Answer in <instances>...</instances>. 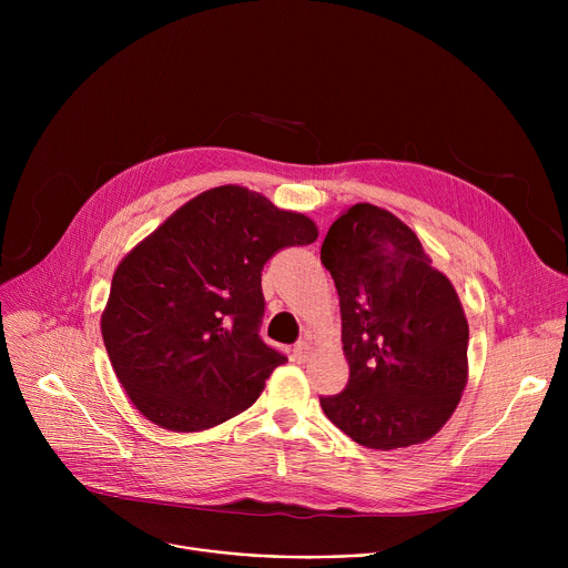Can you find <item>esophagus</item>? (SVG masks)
Wrapping results in <instances>:
<instances>
[{"mask_svg": "<svg viewBox=\"0 0 568 568\" xmlns=\"http://www.w3.org/2000/svg\"><path fill=\"white\" fill-rule=\"evenodd\" d=\"M292 357H294V362H305L307 357H310V344L307 342H298L296 346H294V351H292Z\"/></svg>", "mask_w": 568, "mask_h": 568, "instance_id": "34e87169", "label": "esophagus"}]
</instances>
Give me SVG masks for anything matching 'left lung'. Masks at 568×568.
Returning <instances> with one entry per match:
<instances>
[{
  "label": "left lung",
  "instance_id": "8db88e82",
  "mask_svg": "<svg viewBox=\"0 0 568 568\" xmlns=\"http://www.w3.org/2000/svg\"><path fill=\"white\" fill-rule=\"evenodd\" d=\"M335 281L348 384L321 409L368 449L425 443L467 384L469 326L449 278L393 213L355 204L321 245Z\"/></svg>",
  "mask_w": 568,
  "mask_h": 568
}]
</instances>
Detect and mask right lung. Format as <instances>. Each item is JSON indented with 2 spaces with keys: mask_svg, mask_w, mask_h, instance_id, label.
Here are the masks:
<instances>
[{
  "mask_svg": "<svg viewBox=\"0 0 568 568\" xmlns=\"http://www.w3.org/2000/svg\"><path fill=\"white\" fill-rule=\"evenodd\" d=\"M310 217L242 186L178 209L121 261L101 318L134 407L171 432H202L250 409L287 362L261 339L263 267L316 240Z\"/></svg>",
  "mask_w": 568,
  "mask_h": 568,
  "instance_id": "right-lung-1",
  "label": "right lung"
}]
</instances>
